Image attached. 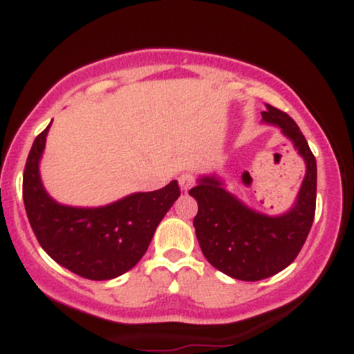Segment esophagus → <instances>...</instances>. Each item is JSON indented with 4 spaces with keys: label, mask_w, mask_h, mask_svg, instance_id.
<instances>
[{
    "label": "esophagus",
    "mask_w": 354,
    "mask_h": 354,
    "mask_svg": "<svg viewBox=\"0 0 354 354\" xmlns=\"http://www.w3.org/2000/svg\"><path fill=\"white\" fill-rule=\"evenodd\" d=\"M178 181H180V188L183 191H188L191 186L194 185V178L191 176L189 173H183L180 178H178Z\"/></svg>",
    "instance_id": "1"
}]
</instances>
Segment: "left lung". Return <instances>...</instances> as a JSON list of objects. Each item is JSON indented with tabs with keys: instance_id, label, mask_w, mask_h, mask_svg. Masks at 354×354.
<instances>
[{
	"instance_id": "8db88e82",
	"label": "left lung",
	"mask_w": 354,
	"mask_h": 354,
	"mask_svg": "<svg viewBox=\"0 0 354 354\" xmlns=\"http://www.w3.org/2000/svg\"><path fill=\"white\" fill-rule=\"evenodd\" d=\"M263 123L279 128L306 165L290 209L266 214L226 189L218 174H201L189 194L198 201L193 219L203 254L218 271L241 281H259L290 266L310 233L316 206V160L293 118L266 104Z\"/></svg>"
}]
</instances>
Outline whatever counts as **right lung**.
Instances as JSON below:
<instances>
[{
	"instance_id": "add662e5",
	"label": "right lung",
	"mask_w": 354,
	"mask_h": 354,
	"mask_svg": "<svg viewBox=\"0 0 354 354\" xmlns=\"http://www.w3.org/2000/svg\"><path fill=\"white\" fill-rule=\"evenodd\" d=\"M50 126L36 136L23 174L31 228L43 250L71 273L95 281L118 278L143 258L158 225L180 198L178 181L104 206L61 205L50 196L39 174Z\"/></svg>"
}]
</instances>
